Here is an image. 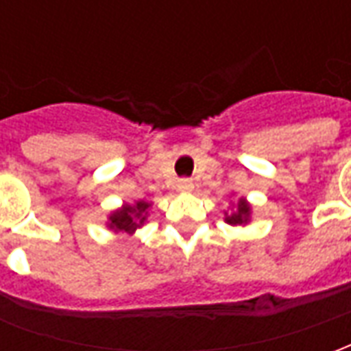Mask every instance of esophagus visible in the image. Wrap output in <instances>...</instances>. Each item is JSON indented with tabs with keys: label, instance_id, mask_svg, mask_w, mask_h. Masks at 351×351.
<instances>
[{
	"label": "esophagus",
	"instance_id": "esophagus-1",
	"mask_svg": "<svg viewBox=\"0 0 351 351\" xmlns=\"http://www.w3.org/2000/svg\"><path fill=\"white\" fill-rule=\"evenodd\" d=\"M176 188L180 191H191L193 190V182H191L190 178H180L178 184H176Z\"/></svg>",
	"mask_w": 351,
	"mask_h": 351
}]
</instances>
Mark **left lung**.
<instances>
[{
  "label": "left lung",
  "mask_w": 351,
  "mask_h": 351,
  "mask_svg": "<svg viewBox=\"0 0 351 351\" xmlns=\"http://www.w3.org/2000/svg\"><path fill=\"white\" fill-rule=\"evenodd\" d=\"M248 214H250V206L246 205L243 199H241L235 210L231 214H226V221H228V223H233V226H237V223H244V221H248Z\"/></svg>",
  "instance_id": "1"
}]
</instances>
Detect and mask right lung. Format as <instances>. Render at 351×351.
<instances>
[{
  "label": "right lung",
  "instance_id": "right-lung-1",
  "mask_svg": "<svg viewBox=\"0 0 351 351\" xmlns=\"http://www.w3.org/2000/svg\"><path fill=\"white\" fill-rule=\"evenodd\" d=\"M148 203L145 201H138L137 205L131 206L125 205L122 210H116L112 216H110V228L116 229V231H125V233H133L135 229L141 228L145 223L146 208H148Z\"/></svg>",
  "mask_w": 351,
  "mask_h": 351
}]
</instances>
